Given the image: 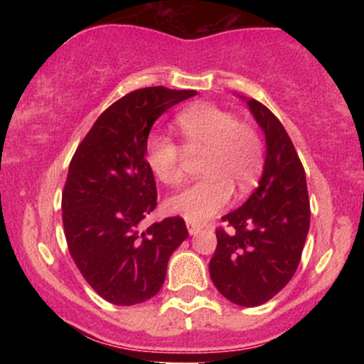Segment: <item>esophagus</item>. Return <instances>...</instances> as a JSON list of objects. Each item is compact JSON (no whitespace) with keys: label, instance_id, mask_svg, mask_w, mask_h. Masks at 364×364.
<instances>
[{"label":"esophagus","instance_id":"1","mask_svg":"<svg viewBox=\"0 0 364 364\" xmlns=\"http://www.w3.org/2000/svg\"><path fill=\"white\" fill-rule=\"evenodd\" d=\"M186 228H188V232H190V236L198 235V232L202 231V225L195 224V223H190V220H188V223H186Z\"/></svg>","mask_w":364,"mask_h":364}]
</instances>
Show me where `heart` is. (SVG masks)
Returning <instances> with one entry per match:
<instances>
[{
    "label": "heart",
    "instance_id": "heart-1",
    "mask_svg": "<svg viewBox=\"0 0 364 364\" xmlns=\"http://www.w3.org/2000/svg\"><path fill=\"white\" fill-rule=\"evenodd\" d=\"M186 152H205L203 179L178 191L166 202L168 212L190 223H203L229 203L232 188L248 193L263 168V149L253 127L214 104H195L176 118ZM145 161L159 181L168 186L183 181V149L168 136L152 135L145 145Z\"/></svg>",
    "mask_w": 364,
    "mask_h": 364
}]
</instances>
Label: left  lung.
I'll return each mask as SVG.
<instances>
[{
  "label": "left lung",
  "mask_w": 364,
  "mask_h": 364,
  "mask_svg": "<svg viewBox=\"0 0 364 364\" xmlns=\"http://www.w3.org/2000/svg\"><path fill=\"white\" fill-rule=\"evenodd\" d=\"M265 135L258 188L223 217L208 270L217 291L240 306H260L286 287L301 260L310 229L304 169L282 123L262 102L243 97Z\"/></svg>",
  "instance_id": "obj_1"
}]
</instances>
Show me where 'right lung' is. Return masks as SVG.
<instances>
[{"instance_id": "obj_1", "label": "right lung", "mask_w": 364, "mask_h": 364, "mask_svg": "<svg viewBox=\"0 0 364 364\" xmlns=\"http://www.w3.org/2000/svg\"><path fill=\"white\" fill-rule=\"evenodd\" d=\"M195 90H133L99 116L70 162L63 190V228L73 262L101 298L132 306L161 291L174 250L188 237L181 217L147 229L157 205L145 161L152 124Z\"/></svg>"}]
</instances>
